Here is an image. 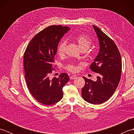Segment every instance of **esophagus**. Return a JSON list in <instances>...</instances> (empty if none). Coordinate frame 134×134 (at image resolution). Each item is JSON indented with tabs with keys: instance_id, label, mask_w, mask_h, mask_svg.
Returning a JSON list of instances; mask_svg holds the SVG:
<instances>
[{
	"instance_id": "1",
	"label": "esophagus",
	"mask_w": 134,
	"mask_h": 134,
	"mask_svg": "<svg viewBox=\"0 0 134 134\" xmlns=\"http://www.w3.org/2000/svg\"><path fill=\"white\" fill-rule=\"evenodd\" d=\"M76 77H77V76L76 75H72V76H70V79H75Z\"/></svg>"
}]
</instances>
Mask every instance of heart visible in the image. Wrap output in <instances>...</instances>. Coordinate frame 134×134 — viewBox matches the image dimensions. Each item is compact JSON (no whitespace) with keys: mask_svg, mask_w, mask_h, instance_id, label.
<instances>
[{"mask_svg":"<svg viewBox=\"0 0 134 134\" xmlns=\"http://www.w3.org/2000/svg\"><path fill=\"white\" fill-rule=\"evenodd\" d=\"M75 41L82 51H86L92 44V41L89 36L86 35H80L75 37ZM66 48V42L63 41L59 43L57 48V52L59 56H63L65 53ZM65 69L71 72H75L76 67L75 64L70 63L65 66Z\"/></svg>","mask_w":134,"mask_h":134,"instance_id":"b5f03b06","label":"heart"}]
</instances>
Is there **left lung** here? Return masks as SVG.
<instances>
[{
	"label": "left lung",
	"mask_w": 134,
	"mask_h": 134,
	"mask_svg": "<svg viewBox=\"0 0 134 134\" xmlns=\"http://www.w3.org/2000/svg\"><path fill=\"white\" fill-rule=\"evenodd\" d=\"M99 42V51L90 65L93 72L98 73L97 81L83 77L85 85L82 89L85 101L92 104H101L112 97L120 81L122 63L120 52L115 42L93 25Z\"/></svg>",
	"instance_id": "1"
}]
</instances>
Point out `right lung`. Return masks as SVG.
<instances>
[{"label": "right lung", "mask_w": 134, "mask_h": 134, "mask_svg": "<svg viewBox=\"0 0 134 134\" xmlns=\"http://www.w3.org/2000/svg\"><path fill=\"white\" fill-rule=\"evenodd\" d=\"M69 27L52 25L41 30L31 40L24 55L25 79L31 94L40 103L55 104L63 96V87L69 81L66 73L50 79L55 65V56L60 39Z\"/></svg>", "instance_id": "obj_1"}]
</instances>
